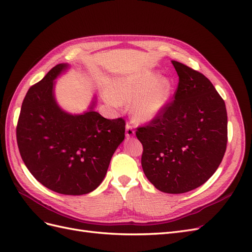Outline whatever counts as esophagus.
<instances>
[{"label":"esophagus","instance_id":"obj_1","mask_svg":"<svg viewBox=\"0 0 252 252\" xmlns=\"http://www.w3.org/2000/svg\"><path fill=\"white\" fill-rule=\"evenodd\" d=\"M133 135H134V130H133L132 126L127 124L126 125V136L127 138H131V136H133Z\"/></svg>","mask_w":252,"mask_h":252}]
</instances>
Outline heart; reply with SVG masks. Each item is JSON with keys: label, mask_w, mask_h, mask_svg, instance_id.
<instances>
[{"label": "heart", "mask_w": 252, "mask_h": 252, "mask_svg": "<svg viewBox=\"0 0 252 252\" xmlns=\"http://www.w3.org/2000/svg\"><path fill=\"white\" fill-rule=\"evenodd\" d=\"M173 89L170 78L159 77L157 71L145 69L112 78L104 98L114 107L131 104L133 118L147 123L164 113L171 102Z\"/></svg>", "instance_id": "obj_1"}]
</instances>
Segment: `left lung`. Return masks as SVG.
<instances>
[{"mask_svg":"<svg viewBox=\"0 0 252 252\" xmlns=\"http://www.w3.org/2000/svg\"><path fill=\"white\" fill-rule=\"evenodd\" d=\"M171 63L179 75L173 101L135 134L146 178L159 191L177 194L200 187L218 169L226 151L227 111L204 74Z\"/></svg>","mask_w":252,"mask_h":252,"instance_id":"1","label":"left lung"}]
</instances>
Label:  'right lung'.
<instances>
[{
	"label": "right lung",
	"instance_id": "1",
	"mask_svg": "<svg viewBox=\"0 0 252 252\" xmlns=\"http://www.w3.org/2000/svg\"><path fill=\"white\" fill-rule=\"evenodd\" d=\"M70 66L59 64L27 91L17 126L23 162L42 185L67 195L89 193L101 184L110 159L125 139V121L88 110L72 114L55 96L56 79Z\"/></svg>",
	"mask_w": 252,
	"mask_h": 252
}]
</instances>
